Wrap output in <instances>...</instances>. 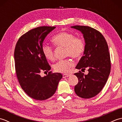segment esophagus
<instances>
[{
  "label": "esophagus",
  "mask_w": 122,
  "mask_h": 122,
  "mask_svg": "<svg viewBox=\"0 0 122 122\" xmlns=\"http://www.w3.org/2000/svg\"><path fill=\"white\" fill-rule=\"evenodd\" d=\"M70 74H64L63 75V78H66V77H68L69 76H70Z\"/></svg>",
  "instance_id": "obj_1"
}]
</instances>
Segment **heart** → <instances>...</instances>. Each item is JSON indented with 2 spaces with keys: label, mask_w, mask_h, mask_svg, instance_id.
Here are the masks:
<instances>
[{
  "label": "heart",
  "mask_w": 122,
  "mask_h": 122,
  "mask_svg": "<svg viewBox=\"0 0 122 122\" xmlns=\"http://www.w3.org/2000/svg\"><path fill=\"white\" fill-rule=\"evenodd\" d=\"M52 41L54 45L66 48V56L74 59H79L85 50V42L82 38L76 37L74 35L68 32H60L54 36ZM42 50L46 58L50 61L54 60L53 48L46 44L42 46ZM74 66L71 59L60 60L54 64V69L56 72L61 73H68Z\"/></svg>",
  "instance_id": "obj_1"
}]
</instances>
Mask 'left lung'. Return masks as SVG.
<instances>
[{
  "instance_id": "left-lung-1",
  "label": "left lung",
  "mask_w": 122,
  "mask_h": 122,
  "mask_svg": "<svg viewBox=\"0 0 122 122\" xmlns=\"http://www.w3.org/2000/svg\"><path fill=\"white\" fill-rule=\"evenodd\" d=\"M71 28L82 33L85 44L83 56L76 69L85 70L87 68L89 71L86 75L81 71L74 74L79 80L74 91L79 97L90 98L101 91L110 75L111 61L108 47L104 37L97 30L84 25H74Z\"/></svg>"
}]
</instances>
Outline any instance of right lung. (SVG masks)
Here are the masks:
<instances>
[{
    "mask_svg": "<svg viewBox=\"0 0 122 122\" xmlns=\"http://www.w3.org/2000/svg\"><path fill=\"white\" fill-rule=\"evenodd\" d=\"M56 27L42 26L25 33L18 40L14 58L17 76L26 94L33 99L43 101L51 97L58 87L62 75L60 73L40 76L41 71L50 70L42 50L44 40Z\"/></svg>",
    "mask_w": 122,
    "mask_h": 122,
    "instance_id": "right-lung-1",
    "label": "right lung"
}]
</instances>
